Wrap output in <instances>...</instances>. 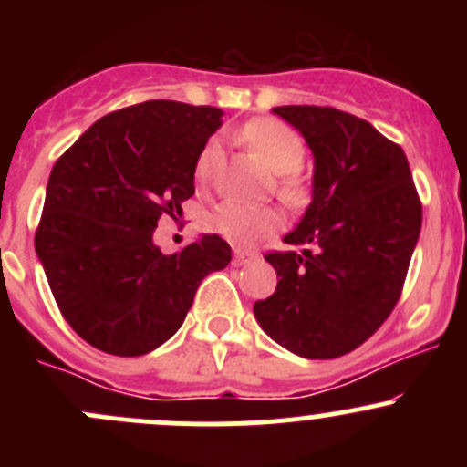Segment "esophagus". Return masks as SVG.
<instances>
[{
  "label": "esophagus",
  "instance_id": "esophagus-1",
  "mask_svg": "<svg viewBox=\"0 0 467 467\" xmlns=\"http://www.w3.org/2000/svg\"><path fill=\"white\" fill-rule=\"evenodd\" d=\"M255 260V253H248V251H234L233 255V264L234 266H242V264Z\"/></svg>",
  "mask_w": 467,
  "mask_h": 467
}]
</instances>
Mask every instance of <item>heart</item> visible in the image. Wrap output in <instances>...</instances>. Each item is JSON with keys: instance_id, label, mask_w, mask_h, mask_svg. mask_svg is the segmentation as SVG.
I'll list each match as a JSON object with an SVG mask.
<instances>
[{"instance_id": "heart-1", "label": "heart", "mask_w": 467, "mask_h": 467, "mask_svg": "<svg viewBox=\"0 0 467 467\" xmlns=\"http://www.w3.org/2000/svg\"><path fill=\"white\" fill-rule=\"evenodd\" d=\"M242 138L266 162L273 176V192L291 210H300L312 201V182L303 173L307 149L303 138L280 119H253L242 129ZM223 162V150L216 138L207 140L194 164V178L201 187L214 181ZM212 233L223 237L233 246H253L260 239L273 237L282 228V214L275 207H246L223 203L207 219Z\"/></svg>"}]
</instances>
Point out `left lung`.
Here are the masks:
<instances>
[{
  "label": "left lung",
  "mask_w": 467,
  "mask_h": 467,
  "mask_svg": "<svg viewBox=\"0 0 467 467\" xmlns=\"http://www.w3.org/2000/svg\"><path fill=\"white\" fill-rule=\"evenodd\" d=\"M314 153V199L268 251L277 286L253 305L264 332L305 359H334L368 341L402 296L422 203L402 146L329 106H280Z\"/></svg>",
  "instance_id": "obj_1"
}]
</instances>
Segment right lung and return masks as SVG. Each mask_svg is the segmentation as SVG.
<instances>
[{
  "instance_id": "obj_1",
  "label": "right lung",
  "mask_w": 467,
  "mask_h": 467,
  "mask_svg": "<svg viewBox=\"0 0 467 467\" xmlns=\"http://www.w3.org/2000/svg\"><path fill=\"white\" fill-rule=\"evenodd\" d=\"M219 108L167 99L94 121L51 169L36 253L69 327L97 350L140 357L178 332L203 277L230 262L219 234L173 255L158 219L182 214Z\"/></svg>"
}]
</instances>
